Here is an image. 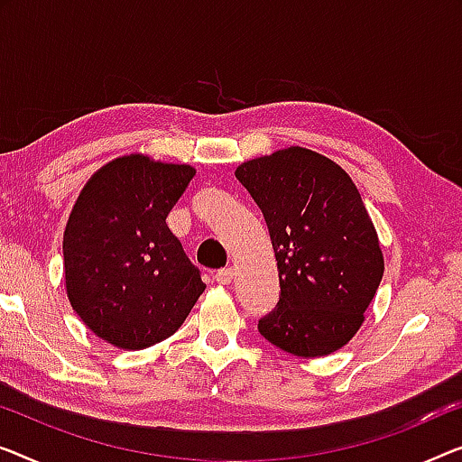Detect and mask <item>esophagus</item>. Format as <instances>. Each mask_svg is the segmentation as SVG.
Wrapping results in <instances>:
<instances>
[{
    "instance_id": "obj_1",
    "label": "esophagus",
    "mask_w": 462,
    "mask_h": 462,
    "mask_svg": "<svg viewBox=\"0 0 462 462\" xmlns=\"http://www.w3.org/2000/svg\"><path fill=\"white\" fill-rule=\"evenodd\" d=\"M232 278H234V270H232V267H224V270H219V272L216 273L217 284H224V286H228L230 282H232Z\"/></svg>"
}]
</instances>
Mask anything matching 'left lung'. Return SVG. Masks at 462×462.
Returning <instances> with one entry per match:
<instances>
[{"label":"left lung","instance_id":"8db88e82","mask_svg":"<svg viewBox=\"0 0 462 462\" xmlns=\"http://www.w3.org/2000/svg\"><path fill=\"white\" fill-rule=\"evenodd\" d=\"M263 211L280 272V300L259 321L273 346L326 356L353 340L383 275V253L355 182L305 147L280 149L236 168Z\"/></svg>","mask_w":462,"mask_h":462}]
</instances>
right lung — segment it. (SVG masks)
Segmentation results:
<instances>
[{"label": "right lung", "mask_w": 462, "mask_h": 462, "mask_svg": "<svg viewBox=\"0 0 462 462\" xmlns=\"http://www.w3.org/2000/svg\"><path fill=\"white\" fill-rule=\"evenodd\" d=\"M189 163L116 157L88 178L64 230L66 294L82 323L122 350L170 338L205 291L165 217Z\"/></svg>", "instance_id": "right-lung-1"}]
</instances>
